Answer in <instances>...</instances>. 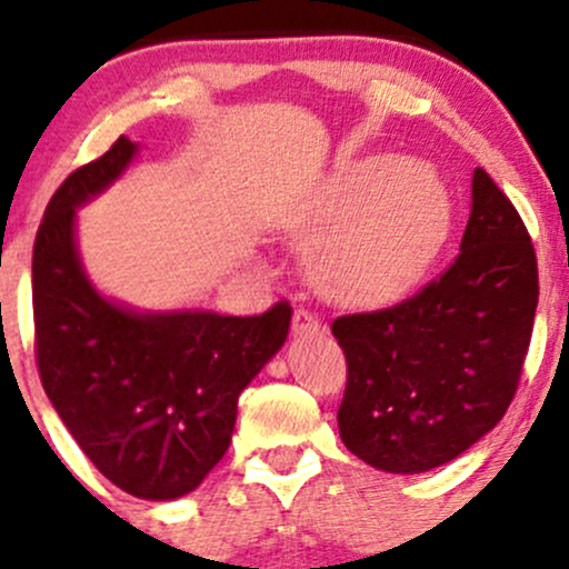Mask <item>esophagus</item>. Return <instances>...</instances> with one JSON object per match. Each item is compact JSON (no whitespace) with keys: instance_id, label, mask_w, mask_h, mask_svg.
<instances>
[{"instance_id":"1","label":"esophagus","mask_w":569,"mask_h":569,"mask_svg":"<svg viewBox=\"0 0 569 569\" xmlns=\"http://www.w3.org/2000/svg\"><path fill=\"white\" fill-rule=\"evenodd\" d=\"M321 329H323L321 318H318L310 308L299 305L295 310V332H321Z\"/></svg>"}]
</instances>
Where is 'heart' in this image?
Returning <instances> with one entry per match:
<instances>
[{"instance_id": "b5f03b06", "label": "heart", "mask_w": 569, "mask_h": 569, "mask_svg": "<svg viewBox=\"0 0 569 569\" xmlns=\"http://www.w3.org/2000/svg\"><path fill=\"white\" fill-rule=\"evenodd\" d=\"M451 232V197L437 172L397 156H367L337 178L327 202L297 229L310 278L346 305L389 302L410 289Z\"/></svg>"}]
</instances>
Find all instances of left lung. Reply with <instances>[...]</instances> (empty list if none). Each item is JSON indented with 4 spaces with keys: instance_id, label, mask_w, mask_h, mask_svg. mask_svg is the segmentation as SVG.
Returning <instances> with one entry per match:
<instances>
[{
    "instance_id": "left-lung-1",
    "label": "left lung",
    "mask_w": 569,
    "mask_h": 569,
    "mask_svg": "<svg viewBox=\"0 0 569 569\" xmlns=\"http://www.w3.org/2000/svg\"><path fill=\"white\" fill-rule=\"evenodd\" d=\"M538 256L486 170L459 256L391 308L337 316L348 380L346 448L386 472H427L465 453L513 402L538 310Z\"/></svg>"
}]
</instances>
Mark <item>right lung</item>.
<instances>
[{"mask_svg": "<svg viewBox=\"0 0 569 569\" xmlns=\"http://www.w3.org/2000/svg\"><path fill=\"white\" fill-rule=\"evenodd\" d=\"M137 146L118 137L56 189L34 237L31 308L42 389L80 451L140 499L183 497L232 442L237 397L286 342L291 305L261 316L134 313L99 295L74 248V208Z\"/></svg>", "mask_w": 569, "mask_h": 569, "instance_id": "right-lung-1", "label": "right lung"}]
</instances>
